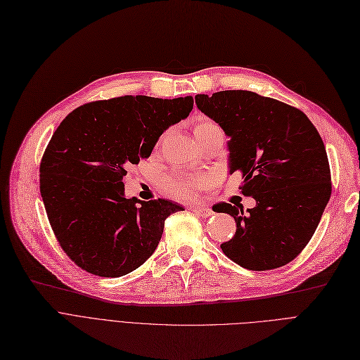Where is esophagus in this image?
<instances>
[{
    "instance_id": "34e87169",
    "label": "esophagus",
    "mask_w": 360,
    "mask_h": 360,
    "mask_svg": "<svg viewBox=\"0 0 360 360\" xmlns=\"http://www.w3.org/2000/svg\"><path fill=\"white\" fill-rule=\"evenodd\" d=\"M193 212L202 216V217H210L213 216V210L207 209V207H193Z\"/></svg>"
}]
</instances>
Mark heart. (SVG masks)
Returning a JSON list of instances; mask_svg holds the SVG:
<instances>
[{
  "instance_id": "obj_1",
  "label": "heart",
  "mask_w": 360,
  "mask_h": 360,
  "mask_svg": "<svg viewBox=\"0 0 360 360\" xmlns=\"http://www.w3.org/2000/svg\"><path fill=\"white\" fill-rule=\"evenodd\" d=\"M217 127L209 119H201L197 124L194 132ZM212 184V178L209 175H195V174H186V172H175L170 176L166 178L165 186L166 191L179 200H191L197 195L198 191L205 190L206 186Z\"/></svg>"
}]
</instances>
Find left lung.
Returning a JSON list of instances; mask_svg holds the SVG:
<instances>
[{"instance_id":"8db88e82","label":"left lung","mask_w":360,"mask_h":360,"mask_svg":"<svg viewBox=\"0 0 360 360\" xmlns=\"http://www.w3.org/2000/svg\"><path fill=\"white\" fill-rule=\"evenodd\" d=\"M198 110L229 138V174L240 170L243 194L256 206L222 202L237 231L222 252L250 271L284 266L314 236L331 197V172L322 138L300 112L252 91L197 94Z\"/></svg>"}]
</instances>
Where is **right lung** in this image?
<instances>
[{
	"label": "right lung",
	"instance_id": "right-lung-1",
	"mask_svg": "<svg viewBox=\"0 0 360 360\" xmlns=\"http://www.w3.org/2000/svg\"><path fill=\"white\" fill-rule=\"evenodd\" d=\"M193 105V97L124 96L84 104L60 123L42 155L39 190L54 236L77 266L117 278L154 253L166 217L184 207L127 198L123 178Z\"/></svg>",
	"mask_w": 360,
	"mask_h": 360
}]
</instances>
